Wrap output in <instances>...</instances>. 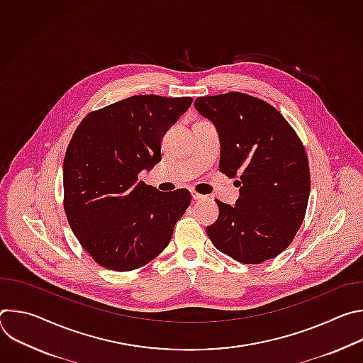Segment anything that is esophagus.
<instances>
[{"instance_id": "1", "label": "esophagus", "mask_w": 363, "mask_h": 363, "mask_svg": "<svg viewBox=\"0 0 363 363\" xmlns=\"http://www.w3.org/2000/svg\"><path fill=\"white\" fill-rule=\"evenodd\" d=\"M191 195H192V199H195V201H198V199H203V198H205L203 195H201L199 192H196V191H194V189H191Z\"/></svg>"}]
</instances>
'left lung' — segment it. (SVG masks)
Segmentation results:
<instances>
[{"label": "left lung", "instance_id": "8db88e82", "mask_svg": "<svg viewBox=\"0 0 363 363\" xmlns=\"http://www.w3.org/2000/svg\"><path fill=\"white\" fill-rule=\"evenodd\" d=\"M195 109L220 136V171L238 177L235 205L218 199V220L206 234L221 252L242 264L277 257L298 231L310 194L301 140L267 101L230 91L195 99Z\"/></svg>", "mask_w": 363, "mask_h": 363}]
</instances>
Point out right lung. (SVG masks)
<instances>
[{"label": "right lung", "mask_w": 363, "mask_h": 363, "mask_svg": "<svg viewBox=\"0 0 363 363\" xmlns=\"http://www.w3.org/2000/svg\"><path fill=\"white\" fill-rule=\"evenodd\" d=\"M191 103L192 97L130 96L77 126L63 164L65 211L101 267L136 270L169 244L191 194L158 191L138 175L162 160L161 140Z\"/></svg>", "instance_id": "obj_1"}]
</instances>
